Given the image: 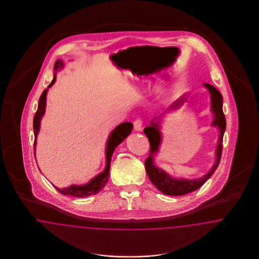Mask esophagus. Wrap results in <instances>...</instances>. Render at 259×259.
Instances as JSON below:
<instances>
[{
    "label": "esophagus",
    "mask_w": 259,
    "mask_h": 259,
    "mask_svg": "<svg viewBox=\"0 0 259 259\" xmlns=\"http://www.w3.org/2000/svg\"><path fill=\"white\" fill-rule=\"evenodd\" d=\"M134 129L136 131H141L142 130V120H141V118H137L134 121Z\"/></svg>",
    "instance_id": "34e87169"
}]
</instances>
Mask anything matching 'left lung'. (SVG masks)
<instances>
[{"label": "left lung", "instance_id": "obj_1", "mask_svg": "<svg viewBox=\"0 0 259 259\" xmlns=\"http://www.w3.org/2000/svg\"><path fill=\"white\" fill-rule=\"evenodd\" d=\"M204 87H206L210 94H211V101H212V112L213 114V120L212 126H218L220 129V138L215 151L217 159L215 162L210 170V172H207L204 177L198 180H178L169 176L167 172L162 171L161 169L157 168L154 165V155L157 154L159 144L161 142V134L159 131V121L154 122L152 121L151 124L144 128L143 132L148 138L150 142L149 156L145 160V169L147 175L149 177L150 181L157 187L160 192H162L165 195L168 196H182L186 195L191 192H194L198 188H200L206 181H208L214 171L217 170L218 166L220 164L221 154H222V142H223V136L226 129V118L223 113V99L222 95L220 91L214 87H212L209 83H204ZM187 98L186 95L181 97L178 101L172 103L169 106L167 111L178 109L184 102H186Z\"/></svg>", "mask_w": 259, "mask_h": 259}]
</instances>
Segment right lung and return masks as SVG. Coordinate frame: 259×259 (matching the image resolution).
I'll list each match as a JSON object with an SVG mask.
<instances>
[{"instance_id": "right-lung-1", "label": "right lung", "mask_w": 259, "mask_h": 259, "mask_svg": "<svg viewBox=\"0 0 259 259\" xmlns=\"http://www.w3.org/2000/svg\"><path fill=\"white\" fill-rule=\"evenodd\" d=\"M63 66V63L62 61L58 60L54 65L55 71L58 70L59 68H62ZM56 74L54 75V78L52 79L51 83L48 85L49 87H52L53 83L55 82ZM47 89H45L42 94L40 95L39 100V105L38 109L34 116L33 119V130H34V153H35V147H36V140L37 136L39 133V123L40 119L42 118L45 111H46V102H47ZM133 129V123L131 122H122L119 125L117 126L110 135L109 139L107 141V145H106V166L103 172L95 177L94 179L90 182L84 185H71L67 188L60 189L57 188L54 186L61 194L65 195V196H76V197H85V196H91V195H96L102 190L105 184L107 183V181L109 179L110 163H111V157L113 155L114 150L118 146L120 142H122L123 140H125L126 137H128L131 131Z\"/></svg>"}]
</instances>
